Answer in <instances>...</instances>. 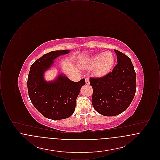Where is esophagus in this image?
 I'll return each instance as SVG.
<instances>
[{"mask_svg":"<svg viewBox=\"0 0 160 160\" xmlns=\"http://www.w3.org/2000/svg\"><path fill=\"white\" fill-rule=\"evenodd\" d=\"M85 81H86V84H89V78H85Z\"/></svg>","mask_w":160,"mask_h":160,"instance_id":"obj_1","label":"esophagus"}]
</instances>
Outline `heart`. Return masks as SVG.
<instances>
[{
    "label": "heart",
    "instance_id": "1",
    "mask_svg": "<svg viewBox=\"0 0 160 160\" xmlns=\"http://www.w3.org/2000/svg\"><path fill=\"white\" fill-rule=\"evenodd\" d=\"M115 62V57L112 52L99 53L93 55L87 61L85 67L94 69L96 76H104L113 68Z\"/></svg>",
    "mask_w": 160,
    "mask_h": 160
}]
</instances>
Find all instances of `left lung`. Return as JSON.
Returning a JSON list of instances; mask_svg holds the SVG:
<instances>
[{
    "mask_svg": "<svg viewBox=\"0 0 160 160\" xmlns=\"http://www.w3.org/2000/svg\"><path fill=\"white\" fill-rule=\"evenodd\" d=\"M118 64L112 72L101 78H91L92 104L99 114L113 116L129 107L136 90V75L130 58L114 50Z\"/></svg>",
    "mask_w": 160,
    "mask_h": 160,
    "instance_id": "obj_1",
    "label": "left lung"
}]
</instances>
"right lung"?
<instances>
[{"label": "right lung", "instance_id": "right-lung-1", "mask_svg": "<svg viewBox=\"0 0 160 160\" xmlns=\"http://www.w3.org/2000/svg\"><path fill=\"white\" fill-rule=\"evenodd\" d=\"M68 50L52 51L42 56L32 65L28 78V89L32 103L46 118L60 120L74 113L76 101L85 79L71 81L59 73L55 79L46 81L44 74L53 65L54 60Z\"/></svg>", "mask_w": 160, "mask_h": 160}]
</instances>
